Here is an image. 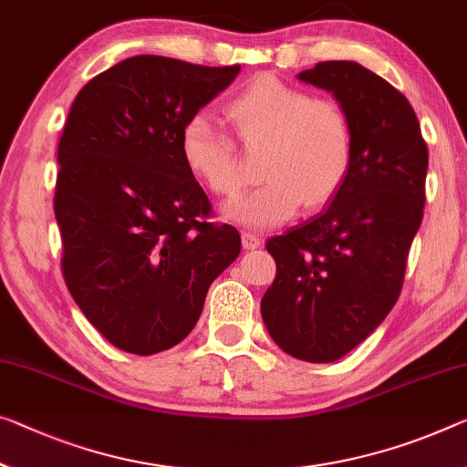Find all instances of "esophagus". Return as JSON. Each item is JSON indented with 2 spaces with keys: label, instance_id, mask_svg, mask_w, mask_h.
<instances>
[{
  "label": "esophagus",
  "instance_id": "1",
  "mask_svg": "<svg viewBox=\"0 0 467 467\" xmlns=\"http://www.w3.org/2000/svg\"><path fill=\"white\" fill-rule=\"evenodd\" d=\"M242 246L246 250H254L261 246V238L253 232H242Z\"/></svg>",
  "mask_w": 467,
  "mask_h": 467
}]
</instances>
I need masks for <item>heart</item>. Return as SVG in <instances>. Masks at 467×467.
<instances>
[{"label":"heart","instance_id":"heart-1","mask_svg":"<svg viewBox=\"0 0 467 467\" xmlns=\"http://www.w3.org/2000/svg\"><path fill=\"white\" fill-rule=\"evenodd\" d=\"M225 114L244 146L263 148L261 188L225 209L229 219L248 227H271L290 219L300 204H326L348 175L353 131L347 112L332 98L261 75L227 99ZM188 169L213 193L235 198L248 177L232 135L206 114H196L182 131Z\"/></svg>","mask_w":467,"mask_h":467}]
</instances>
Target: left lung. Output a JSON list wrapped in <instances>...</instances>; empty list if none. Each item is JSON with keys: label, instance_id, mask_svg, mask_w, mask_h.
Returning <instances> with one entry per match:
<instances>
[{"label": "left lung", "instance_id": "1", "mask_svg": "<svg viewBox=\"0 0 467 467\" xmlns=\"http://www.w3.org/2000/svg\"><path fill=\"white\" fill-rule=\"evenodd\" d=\"M298 78L338 99L353 131V161L324 211L265 244L277 274L261 315L285 353L332 363L397 303L424 217L428 146L403 93L361 64L319 62Z\"/></svg>", "mask_w": 467, "mask_h": 467}]
</instances>
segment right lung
Instances as JSON below:
<instances>
[{
  "instance_id": "1",
  "label": "right lung",
  "mask_w": 467,
  "mask_h": 467,
  "mask_svg": "<svg viewBox=\"0 0 467 467\" xmlns=\"http://www.w3.org/2000/svg\"><path fill=\"white\" fill-rule=\"evenodd\" d=\"M240 73L133 56L77 93L58 143L54 213L62 275L91 326L133 355L173 348L213 279L240 254L238 229L182 156V131Z\"/></svg>"
}]
</instances>
